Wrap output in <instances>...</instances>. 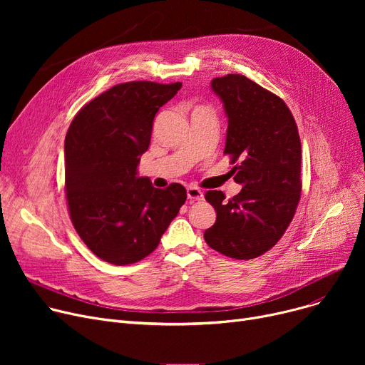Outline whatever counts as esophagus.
Returning <instances> with one entry per match:
<instances>
[{"mask_svg": "<svg viewBox=\"0 0 365 365\" xmlns=\"http://www.w3.org/2000/svg\"><path fill=\"white\" fill-rule=\"evenodd\" d=\"M186 192H187V198L192 200V201H200V200L204 198V192H202V190L198 189V187H195V186L187 187Z\"/></svg>", "mask_w": 365, "mask_h": 365, "instance_id": "obj_1", "label": "esophagus"}]
</instances>
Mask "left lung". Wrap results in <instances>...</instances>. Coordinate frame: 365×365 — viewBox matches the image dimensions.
<instances>
[{
	"mask_svg": "<svg viewBox=\"0 0 365 365\" xmlns=\"http://www.w3.org/2000/svg\"><path fill=\"white\" fill-rule=\"evenodd\" d=\"M227 117L226 155L241 192L207 190L216 222L204 232L213 250L238 260L262 256L292 223L302 192V146L289 106L240 73L212 81Z\"/></svg>",
	"mask_w": 365,
	"mask_h": 365,
	"instance_id": "left-lung-1",
	"label": "left lung"
}]
</instances>
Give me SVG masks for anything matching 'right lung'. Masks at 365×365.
I'll return each instance as SVG.
<instances>
[{
	"mask_svg": "<svg viewBox=\"0 0 365 365\" xmlns=\"http://www.w3.org/2000/svg\"><path fill=\"white\" fill-rule=\"evenodd\" d=\"M182 83L130 81L84 105L65 139V192L71 222L99 259L124 266L149 256L186 201V189L153 187L138 178L158 109Z\"/></svg>",
	"mask_w": 365,
	"mask_h": 365,
	"instance_id": "obj_1",
	"label": "right lung"
}]
</instances>
